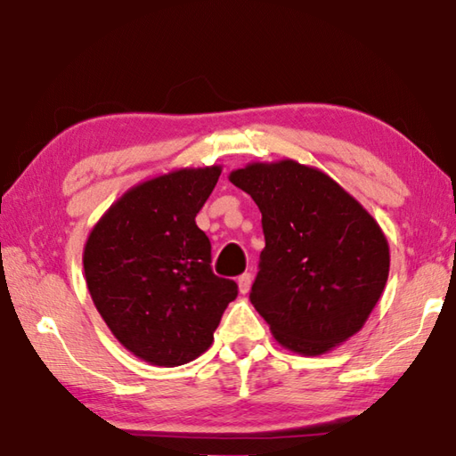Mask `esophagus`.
Segmentation results:
<instances>
[{"label":"esophagus","mask_w":456,"mask_h":456,"mask_svg":"<svg viewBox=\"0 0 456 456\" xmlns=\"http://www.w3.org/2000/svg\"><path fill=\"white\" fill-rule=\"evenodd\" d=\"M251 280H253L251 273H241V275H239V277H237L239 291H241V293H247V291H249V288H251Z\"/></svg>","instance_id":"1"}]
</instances>
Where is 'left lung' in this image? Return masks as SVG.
Here are the masks:
<instances>
[{"mask_svg": "<svg viewBox=\"0 0 456 456\" xmlns=\"http://www.w3.org/2000/svg\"><path fill=\"white\" fill-rule=\"evenodd\" d=\"M229 181L261 211L265 249L249 299L277 342L320 356L358 334L390 269L372 215L331 176L291 159L249 163Z\"/></svg>", "mask_w": 456, "mask_h": 456, "instance_id": "left-lung-1", "label": "left lung"}]
</instances>
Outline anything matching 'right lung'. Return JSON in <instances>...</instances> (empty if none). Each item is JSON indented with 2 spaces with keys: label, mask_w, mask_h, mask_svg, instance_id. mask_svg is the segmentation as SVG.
I'll list each match as a JSON object with an SVG mask.
<instances>
[{
  "label": "right lung",
  "mask_w": 456,
  "mask_h": 456,
  "mask_svg": "<svg viewBox=\"0 0 456 456\" xmlns=\"http://www.w3.org/2000/svg\"><path fill=\"white\" fill-rule=\"evenodd\" d=\"M221 165L176 168L138 183L110 205L84 245V275L114 338L152 366H181L213 344L237 283L211 269L195 217Z\"/></svg>",
  "instance_id": "obj_1"
}]
</instances>
